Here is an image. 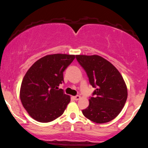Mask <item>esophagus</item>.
Here are the masks:
<instances>
[{
  "instance_id": "obj_1",
  "label": "esophagus",
  "mask_w": 148,
  "mask_h": 148,
  "mask_svg": "<svg viewBox=\"0 0 148 148\" xmlns=\"http://www.w3.org/2000/svg\"><path fill=\"white\" fill-rule=\"evenodd\" d=\"M80 98H81V97H80L79 95H76L75 97H74V99L75 100H79Z\"/></svg>"
}]
</instances>
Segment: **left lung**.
Instances as JSON below:
<instances>
[{"mask_svg": "<svg viewBox=\"0 0 148 148\" xmlns=\"http://www.w3.org/2000/svg\"><path fill=\"white\" fill-rule=\"evenodd\" d=\"M96 88L89 106L82 110L86 118L96 123H106L118 116L127 99V88L120 73L111 62L97 55L76 56Z\"/></svg>", "mask_w": 148, "mask_h": 148, "instance_id": "left-lung-1", "label": "left lung"}]
</instances>
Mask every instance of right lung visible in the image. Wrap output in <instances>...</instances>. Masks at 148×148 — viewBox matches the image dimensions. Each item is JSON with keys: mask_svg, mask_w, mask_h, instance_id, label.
I'll return each instance as SVG.
<instances>
[{"mask_svg": "<svg viewBox=\"0 0 148 148\" xmlns=\"http://www.w3.org/2000/svg\"><path fill=\"white\" fill-rule=\"evenodd\" d=\"M74 58V55H47L37 60L25 74L20 99L34 120L49 123L64 113L70 97L58 86L64 82L63 72Z\"/></svg>", "mask_w": 148, "mask_h": 148, "instance_id": "right-lung-1", "label": "right lung"}]
</instances>
